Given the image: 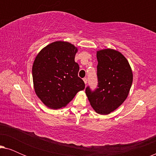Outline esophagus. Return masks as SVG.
<instances>
[{
    "label": "esophagus",
    "mask_w": 156,
    "mask_h": 156,
    "mask_svg": "<svg viewBox=\"0 0 156 156\" xmlns=\"http://www.w3.org/2000/svg\"><path fill=\"white\" fill-rule=\"evenodd\" d=\"M83 81H84V82L85 84H87V78H84V79H83Z\"/></svg>",
    "instance_id": "34e87169"
}]
</instances>
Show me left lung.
<instances>
[{
    "instance_id": "obj_1",
    "label": "left lung",
    "mask_w": 156,
    "mask_h": 156,
    "mask_svg": "<svg viewBox=\"0 0 156 156\" xmlns=\"http://www.w3.org/2000/svg\"><path fill=\"white\" fill-rule=\"evenodd\" d=\"M98 88L86 94L97 114L108 115L122 104L129 95L133 82V72L127 59L114 49L97 52Z\"/></svg>"
}]
</instances>
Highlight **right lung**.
I'll use <instances>...</instances> for the list:
<instances>
[{
    "instance_id": "right-lung-1",
    "label": "right lung",
    "mask_w": 156,
    "mask_h": 156,
    "mask_svg": "<svg viewBox=\"0 0 156 156\" xmlns=\"http://www.w3.org/2000/svg\"><path fill=\"white\" fill-rule=\"evenodd\" d=\"M77 47L68 42L55 41L40 51L33 65L35 92L47 107H65L85 84L78 76L74 61Z\"/></svg>"
}]
</instances>
